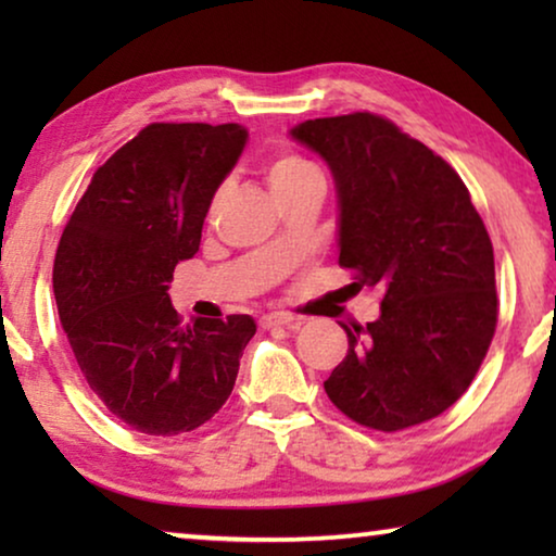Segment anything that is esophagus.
<instances>
[{
	"label": "esophagus",
	"mask_w": 556,
	"mask_h": 556,
	"mask_svg": "<svg viewBox=\"0 0 556 556\" xmlns=\"http://www.w3.org/2000/svg\"><path fill=\"white\" fill-rule=\"evenodd\" d=\"M261 326L263 329H278V326H283V329H288V331H295L301 326V321L288 314H265L261 318Z\"/></svg>",
	"instance_id": "34e87169"
}]
</instances>
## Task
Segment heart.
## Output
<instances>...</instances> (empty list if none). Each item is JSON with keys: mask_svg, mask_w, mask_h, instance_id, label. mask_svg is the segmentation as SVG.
<instances>
[{"mask_svg": "<svg viewBox=\"0 0 556 556\" xmlns=\"http://www.w3.org/2000/svg\"><path fill=\"white\" fill-rule=\"evenodd\" d=\"M318 174L314 169V164H308L306 159L295 156V154H280L273 159V162L265 166V179H268V185L273 192H278V189L283 187H291L295 181L306 179V177H314Z\"/></svg>", "mask_w": 556, "mask_h": 556, "instance_id": "obj_1", "label": "heart"}]
</instances>
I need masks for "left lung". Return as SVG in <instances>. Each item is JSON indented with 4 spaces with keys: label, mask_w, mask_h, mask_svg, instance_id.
Wrapping results in <instances>:
<instances>
[{
    "label": "left lung",
    "mask_w": 556,
    "mask_h": 556,
    "mask_svg": "<svg viewBox=\"0 0 556 556\" xmlns=\"http://www.w3.org/2000/svg\"><path fill=\"white\" fill-rule=\"evenodd\" d=\"M291 136L337 181L339 265L382 291L377 321L341 324L349 352L324 390L371 430L432 420L468 390L496 331L483 219L453 166L382 116L303 121Z\"/></svg>",
    "instance_id": "8db88e82"
}]
</instances>
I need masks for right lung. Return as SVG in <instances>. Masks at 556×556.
<instances>
[{
	"label": "right lung",
	"instance_id": "obj_1",
	"mask_svg": "<svg viewBox=\"0 0 556 556\" xmlns=\"http://www.w3.org/2000/svg\"><path fill=\"white\" fill-rule=\"evenodd\" d=\"M245 141L240 124H149L98 166L60 238L52 288L75 359L143 435L207 422L255 333L245 314L181 324L166 293Z\"/></svg>",
	"mask_w": 556,
	"mask_h": 556
}]
</instances>
